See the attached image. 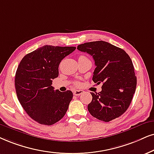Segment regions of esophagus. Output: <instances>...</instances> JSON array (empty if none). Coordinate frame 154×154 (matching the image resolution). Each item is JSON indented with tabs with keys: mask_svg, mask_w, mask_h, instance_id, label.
Listing matches in <instances>:
<instances>
[{
	"mask_svg": "<svg viewBox=\"0 0 154 154\" xmlns=\"http://www.w3.org/2000/svg\"><path fill=\"white\" fill-rule=\"evenodd\" d=\"M74 93V95H75V96H79V95L83 94L84 93V91L82 90H77V89H76L73 91Z\"/></svg>",
	"mask_w": 154,
	"mask_h": 154,
	"instance_id": "obj_1",
	"label": "esophagus"
}]
</instances>
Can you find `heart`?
Segmentation results:
<instances>
[{
  "label": "heart",
  "mask_w": 154,
  "mask_h": 154,
  "mask_svg": "<svg viewBox=\"0 0 154 154\" xmlns=\"http://www.w3.org/2000/svg\"><path fill=\"white\" fill-rule=\"evenodd\" d=\"M85 57V56H82H82H80V57ZM75 85H79V82H75Z\"/></svg>",
  "instance_id": "1"
}]
</instances>
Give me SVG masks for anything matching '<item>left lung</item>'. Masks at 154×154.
Segmentation results:
<instances>
[{
    "mask_svg": "<svg viewBox=\"0 0 154 154\" xmlns=\"http://www.w3.org/2000/svg\"><path fill=\"white\" fill-rule=\"evenodd\" d=\"M77 49L92 56L96 65L92 80L97 85L102 83L100 93L91 92L89 112L105 122L118 118L129 108L137 87V77L129 54L102 40L81 44Z\"/></svg>",
    "mask_w": 154,
    "mask_h": 154,
    "instance_id": "obj_1",
    "label": "left lung"
}]
</instances>
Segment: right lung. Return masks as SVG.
<instances>
[{"instance_id":"right-lung-1","label":"right lung","mask_w":154,"mask_h":154,"mask_svg":"<svg viewBox=\"0 0 154 154\" xmlns=\"http://www.w3.org/2000/svg\"><path fill=\"white\" fill-rule=\"evenodd\" d=\"M75 49L42 46L27 54L17 67L15 77L17 99L27 114L39 124L52 125L67 112L72 92L54 91L52 85L59 75L60 62Z\"/></svg>"}]
</instances>
